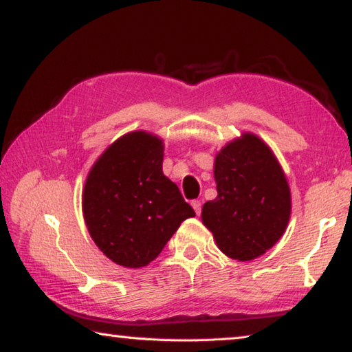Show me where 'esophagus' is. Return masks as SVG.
Instances as JSON below:
<instances>
[{
  "instance_id": "34e87169",
  "label": "esophagus",
  "mask_w": 352,
  "mask_h": 352,
  "mask_svg": "<svg viewBox=\"0 0 352 352\" xmlns=\"http://www.w3.org/2000/svg\"><path fill=\"white\" fill-rule=\"evenodd\" d=\"M190 205H192L195 214H197V216H199V214L201 212V201L200 200H192V204H190Z\"/></svg>"
}]
</instances>
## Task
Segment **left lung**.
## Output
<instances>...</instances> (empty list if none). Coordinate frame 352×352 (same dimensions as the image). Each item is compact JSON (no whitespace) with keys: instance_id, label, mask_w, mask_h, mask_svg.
Here are the masks:
<instances>
[{"instance_id":"8db88e82","label":"left lung","mask_w":352,"mask_h":352,"mask_svg":"<svg viewBox=\"0 0 352 352\" xmlns=\"http://www.w3.org/2000/svg\"><path fill=\"white\" fill-rule=\"evenodd\" d=\"M217 197L201 220L230 258L252 261L279 241L290 217V189L269 146L245 133L226 144L214 163Z\"/></svg>"}]
</instances>
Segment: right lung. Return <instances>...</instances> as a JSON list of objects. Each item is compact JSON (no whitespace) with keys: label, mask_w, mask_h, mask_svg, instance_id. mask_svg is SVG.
I'll return each mask as SVG.
<instances>
[{"label":"right lung","mask_w":352,"mask_h":352,"mask_svg":"<svg viewBox=\"0 0 352 352\" xmlns=\"http://www.w3.org/2000/svg\"><path fill=\"white\" fill-rule=\"evenodd\" d=\"M163 151L157 136L127 133L88 174L83 217L94 243L118 265H147L183 220L195 216L177 184L163 174Z\"/></svg>","instance_id":"obj_1"}]
</instances>
